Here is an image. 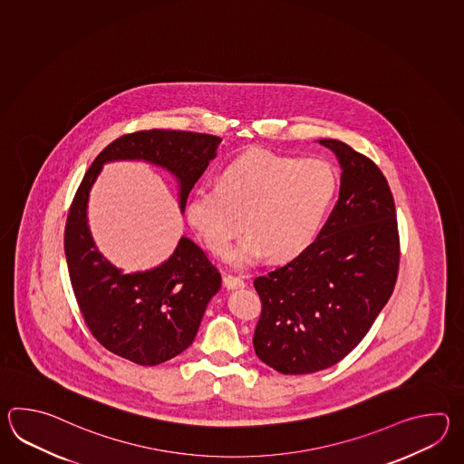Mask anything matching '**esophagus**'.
I'll return each instance as SVG.
<instances>
[{
    "instance_id": "obj_1",
    "label": "esophagus",
    "mask_w": 464,
    "mask_h": 464,
    "mask_svg": "<svg viewBox=\"0 0 464 464\" xmlns=\"http://www.w3.org/2000/svg\"><path fill=\"white\" fill-rule=\"evenodd\" d=\"M224 285H226V288H228V290H236V288H244L246 282H244L240 276H224Z\"/></svg>"
}]
</instances>
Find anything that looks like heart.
I'll return each mask as SVG.
<instances>
[{"label": "heart", "mask_w": 464, "mask_h": 464, "mask_svg": "<svg viewBox=\"0 0 464 464\" xmlns=\"http://www.w3.org/2000/svg\"><path fill=\"white\" fill-rule=\"evenodd\" d=\"M340 176L326 159H298L252 150L230 160L216 186H200L188 198L190 227L216 256L232 252L238 266L268 256L290 260L315 242L335 204Z\"/></svg>", "instance_id": "b5f03b06"}]
</instances>
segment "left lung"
Instances as JSON below:
<instances>
[{
  "label": "left lung",
  "mask_w": 464,
  "mask_h": 464,
  "mask_svg": "<svg viewBox=\"0 0 464 464\" xmlns=\"http://www.w3.org/2000/svg\"><path fill=\"white\" fill-rule=\"evenodd\" d=\"M318 142L342 168L335 208L305 252L254 280L262 302L254 348L284 375L343 360L393 294L400 268L398 220L383 172L342 140Z\"/></svg>",
  "instance_id": "8db88e82"
}]
</instances>
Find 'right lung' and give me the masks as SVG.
<instances>
[{"label": "right lung", "mask_w": 464, "mask_h": 464, "mask_svg": "<svg viewBox=\"0 0 464 464\" xmlns=\"http://www.w3.org/2000/svg\"><path fill=\"white\" fill-rule=\"evenodd\" d=\"M222 139L172 129H149L112 140L81 180L64 228L71 285L91 335L114 355L140 366L160 365L192 345L208 300L220 288V272L188 237L166 264L122 274L111 266L89 234V190L109 160L142 159L178 179L180 210L188 192L218 156Z\"/></svg>", "instance_id": "right-lung-1"}]
</instances>
